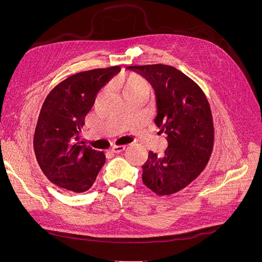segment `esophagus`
Instances as JSON below:
<instances>
[{"label": "esophagus", "mask_w": 262, "mask_h": 262, "mask_svg": "<svg viewBox=\"0 0 262 262\" xmlns=\"http://www.w3.org/2000/svg\"><path fill=\"white\" fill-rule=\"evenodd\" d=\"M125 148L124 145H117V144H114L112 146V148H110V150H112L113 153H120L122 152V150Z\"/></svg>", "instance_id": "34e87169"}]
</instances>
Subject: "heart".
Returning a JSON list of instances; mask_svg holds the SVG:
<instances>
[{"instance_id": "obj_1", "label": "heart", "mask_w": 262, "mask_h": 262, "mask_svg": "<svg viewBox=\"0 0 262 262\" xmlns=\"http://www.w3.org/2000/svg\"><path fill=\"white\" fill-rule=\"evenodd\" d=\"M114 85L117 90L120 91L122 96L128 95H145L148 92V85L143 77L137 74H123L118 76L114 81Z\"/></svg>"}]
</instances>
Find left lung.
Returning <instances> with one entry per match:
<instances>
[{
  "instance_id": "8db88e82",
  "label": "left lung",
  "mask_w": 262,
  "mask_h": 262,
  "mask_svg": "<svg viewBox=\"0 0 262 262\" xmlns=\"http://www.w3.org/2000/svg\"><path fill=\"white\" fill-rule=\"evenodd\" d=\"M126 69L152 85L156 98L154 122L168 143L162 154L149 150L142 166V180L157 194L175 193L199 176L209 162L214 129L208 99L191 78L173 67Z\"/></svg>"
}]
</instances>
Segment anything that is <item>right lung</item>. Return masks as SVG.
<instances>
[{"label":"right lung","instance_id":"add662e5","mask_svg":"<svg viewBox=\"0 0 262 262\" xmlns=\"http://www.w3.org/2000/svg\"><path fill=\"white\" fill-rule=\"evenodd\" d=\"M120 70L112 67L74 74L47 96L36 125L34 148L45 175L57 186L85 192L96 180L106 162L104 152L76 141L97 93Z\"/></svg>","mask_w":262,"mask_h":262}]
</instances>
